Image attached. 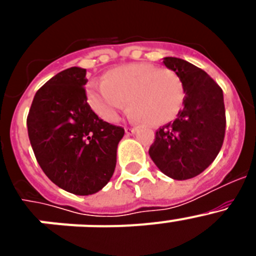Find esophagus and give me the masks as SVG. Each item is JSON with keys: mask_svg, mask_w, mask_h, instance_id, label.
<instances>
[{"mask_svg": "<svg viewBox=\"0 0 256 256\" xmlns=\"http://www.w3.org/2000/svg\"><path fill=\"white\" fill-rule=\"evenodd\" d=\"M134 132H136V128H132V126H126V133L128 136L133 134Z\"/></svg>", "mask_w": 256, "mask_h": 256, "instance_id": "1", "label": "esophagus"}]
</instances>
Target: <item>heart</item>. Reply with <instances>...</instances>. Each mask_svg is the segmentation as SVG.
Wrapping results in <instances>:
<instances>
[{"label": "heart", "instance_id": "obj_1", "mask_svg": "<svg viewBox=\"0 0 256 256\" xmlns=\"http://www.w3.org/2000/svg\"><path fill=\"white\" fill-rule=\"evenodd\" d=\"M87 100L104 120L114 122L130 101L134 119L146 126H162L174 120L184 100V88L177 73L146 62L108 70L102 84H91Z\"/></svg>", "mask_w": 256, "mask_h": 256}]
</instances>
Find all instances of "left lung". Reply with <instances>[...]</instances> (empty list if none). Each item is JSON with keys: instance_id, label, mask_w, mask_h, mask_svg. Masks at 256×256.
<instances>
[{"instance_id": "left-lung-1", "label": "left lung", "mask_w": 256, "mask_h": 256, "mask_svg": "<svg viewBox=\"0 0 256 256\" xmlns=\"http://www.w3.org/2000/svg\"><path fill=\"white\" fill-rule=\"evenodd\" d=\"M184 88L183 108L173 123L156 130L150 158L165 176L190 180L214 162L226 133L223 91L204 70L178 58H164Z\"/></svg>"}]
</instances>
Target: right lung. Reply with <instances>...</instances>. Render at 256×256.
<instances>
[{"mask_svg":"<svg viewBox=\"0 0 256 256\" xmlns=\"http://www.w3.org/2000/svg\"><path fill=\"white\" fill-rule=\"evenodd\" d=\"M86 69L69 68L36 94L28 136L38 164L56 186L74 195L96 194L116 165L124 128L104 122L87 102Z\"/></svg>","mask_w":256,"mask_h":256,"instance_id":"add662e5","label":"right lung"}]
</instances>
